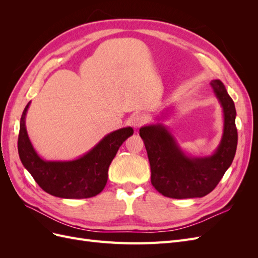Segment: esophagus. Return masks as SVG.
Masks as SVG:
<instances>
[{
  "label": "esophagus",
  "mask_w": 258,
  "mask_h": 258,
  "mask_svg": "<svg viewBox=\"0 0 258 258\" xmlns=\"http://www.w3.org/2000/svg\"><path fill=\"white\" fill-rule=\"evenodd\" d=\"M146 122H147V116L145 114H137L135 116H132L131 118V124L135 128H140Z\"/></svg>",
  "instance_id": "obj_1"
}]
</instances>
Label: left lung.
<instances>
[{"instance_id": "obj_1", "label": "left lung", "mask_w": 258, "mask_h": 258, "mask_svg": "<svg viewBox=\"0 0 258 258\" xmlns=\"http://www.w3.org/2000/svg\"><path fill=\"white\" fill-rule=\"evenodd\" d=\"M224 113V131L216 151L207 157H189L161 123L140 129L151 165V182L169 198L204 197L212 191L230 167L236 155L238 132L236 107L223 83L211 82Z\"/></svg>"}]
</instances>
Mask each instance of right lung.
I'll use <instances>...</instances> for the list:
<instances>
[{"mask_svg": "<svg viewBox=\"0 0 258 258\" xmlns=\"http://www.w3.org/2000/svg\"><path fill=\"white\" fill-rule=\"evenodd\" d=\"M30 102L23 110L18 136V153L22 165L41 188L54 197L83 199L95 197L103 190L107 172L120 145L134 135L126 127L111 132L83 157L70 161H46L37 155L26 129V115Z\"/></svg>", "mask_w": 258, "mask_h": 258, "instance_id": "1", "label": "right lung"}]
</instances>
